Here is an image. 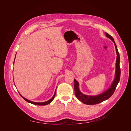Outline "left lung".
<instances>
[{
  "instance_id": "8db88e82",
  "label": "left lung",
  "mask_w": 131,
  "mask_h": 131,
  "mask_svg": "<svg viewBox=\"0 0 131 131\" xmlns=\"http://www.w3.org/2000/svg\"><path fill=\"white\" fill-rule=\"evenodd\" d=\"M106 37L110 39L113 41L114 43L116 49V52L117 54V61H116V76L115 78V80L112 83L110 87L105 92L101 94L96 96H89L86 95L80 92L79 89V83L78 82L75 80L74 79V94H75L77 99L82 102L83 103L86 104V105H95L99 104L103 101L107 100L109 98H110L113 94L116 89V87L120 81V74H121V70L120 67V55L119 53L118 52L117 45L114 41V38L109 35L108 33L105 32Z\"/></svg>"
}]
</instances>
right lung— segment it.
Segmentation results:
<instances>
[{"mask_svg":"<svg viewBox=\"0 0 131 131\" xmlns=\"http://www.w3.org/2000/svg\"><path fill=\"white\" fill-rule=\"evenodd\" d=\"M14 60H15V59H14ZM55 93H56V91H55V93H54V94L53 96L52 97V99H51L50 100H49V101H47V102H41V103H36V102H31V101H29V100H28L26 99L25 98H24V97H23L21 95V97H22L24 100H25V101H26V102H27L28 103L32 104H34V105H42H42H48V104H50V103L53 100V99H54L55 96Z\"/></svg>","mask_w":131,"mask_h":131,"instance_id":"add662e5","label":"right lung"}]
</instances>
